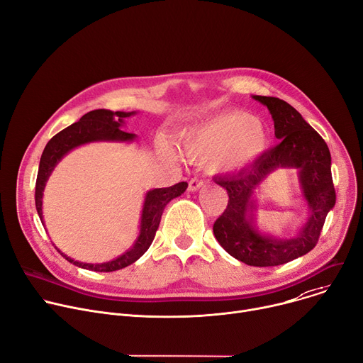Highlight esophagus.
<instances>
[{
	"label": "esophagus",
	"mask_w": 363,
	"mask_h": 363,
	"mask_svg": "<svg viewBox=\"0 0 363 363\" xmlns=\"http://www.w3.org/2000/svg\"><path fill=\"white\" fill-rule=\"evenodd\" d=\"M201 186H203V181H201V179L192 178V179L188 182V189H189L191 192H194V191H199Z\"/></svg>",
	"instance_id": "1"
}]
</instances>
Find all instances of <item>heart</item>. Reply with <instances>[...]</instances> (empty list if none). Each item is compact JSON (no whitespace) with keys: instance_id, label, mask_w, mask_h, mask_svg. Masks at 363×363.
<instances>
[{"instance_id":"1","label":"heart","mask_w":363,"mask_h":363,"mask_svg":"<svg viewBox=\"0 0 363 363\" xmlns=\"http://www.w3.org/2000/svg\"><path fill=\"white\" fill-rule=\"evenodd\" d=\"M181 143L189 159L207 160L211 171L236 172L265 153L271 139L267 125L259 118L232 110L188 128Z\"/></svg>"}]
</instances>
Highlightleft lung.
I'll list each match as a JSON object with an SVG mask.
<instances>
[{"mask_svg":"<svg viewBox=\"0 0 363 363\" xmlns=\"http://www.w3.org/2000/svg\"><path fill=\"white\" fill-rule=\"evenodd\" d=\"M267 106L281 142L259 156L249 168L235 175L216 177L227 189L228 203L216 220L213 232L224 250L250 267H278L308 253L318 242L327 213L336 204L332 179V156L323 138L292 106L275 96L253 95ZM279 167L299 169L311 217L292 240L263 237L254 225V189Z\"/></svg>","mask_w":363,"mask_h":363,"instance_id":"1","label":"left lung"}]
</instances>
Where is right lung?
<instances>
[{"label":"right lung","instance_id":"right-lung-1","mask_svg":"<svg viewBox=\"0 0 363 363\" xmlns=\"http://www.w3.org/2000/svg\"><path fill=\"white\" fill-rule=\"evenodd\" d=\"M131 114H135V111L131 113H124V111H110V110H94L86 113L79 118V121L71 124L69 127L63 128L62 131L56 136H53L40 157V164H39V172H38V179H36V194H35V200H36V210L43 221V214H42V199H43V189L45 185L57 164V162L69 153L72 149L91 143V142H131L136 139V135L133 133H127V131H123L120 127L124 124V118L130 117ZM188 184L186 182H179L168 188H156L152 189L146 194L143 210H142V220H140V233L138 240L135 242L133 247L118 256L117 259L106 263H82L78 260H74L68 257L67 255H63L56 246L57 252L74 265L95 271V272H113L123 269L131 263H135L140 256L145 255V252L149 249L152 245L156 230L160 223L162 213L167 207V204L184 194ZM45 224V223H43Z\"/></svg>","mask_w":363,"mask_h":363}]
</instances>
